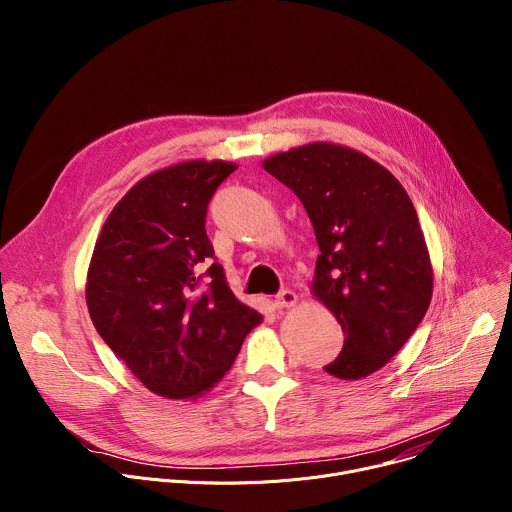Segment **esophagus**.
I'll return each instance as SVG.
<instances>
[{"mask_svg": "<svg viewBox=\"0 0 512 512\" xmlns=\"http://www.w3.org/2000/svg\"><path fill=\"white\" fill-rule=\"evenodd\" d=\"M296 304H298V296H296V291H291V289H281L279 294L275 296V306L277 308H291Z\"/></svg>", "mask_w": 512, "mask_h": 512, "instance_id": "obj_1", "label": "esophagus"}]
</instances>
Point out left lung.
I'll return each mask as SVG.
<instances>
[{
	"mask_svg": "<svg viewBox=\"0 0 512 512\" xmlns=\"http://www.w3.org/2000/svg\"><path fill=\"white\" fill-rule=\"evenodd\" d=\"M263 168L296 192L316 233L312 296L344 332L342 352L324 371L344 381L373 375L415 332L433 294L411 198L387 168L340 143L300 145Z\"/></svg>",
	"mask_w": 512,
	"mask_h": 512,
	"instance_id": "8db88e82",
	"label": "left lung"
}]
</instances>
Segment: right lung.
<instances>
[{"mask_svg":"<svg viewBox=\"0 0 512 512\" xmlns=\"http://www.w3.org/2000/svg\"><path fill=\"white\" fill-rule=\"evenodd\" d=\"M235 170L223 160H188L141 178L93 249L91 320L127 369L166 399L214 387L263 320L235 298L204 229L214 190Z\"/></svg>","mask_w":512,"mask_h":512,"instance_id":"right-lung-1","label":"right lung"}]
</instances>
